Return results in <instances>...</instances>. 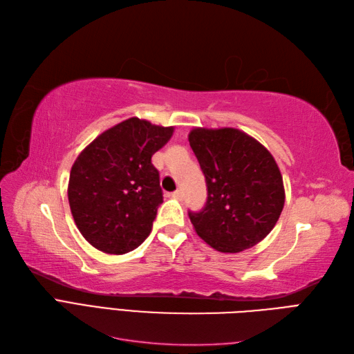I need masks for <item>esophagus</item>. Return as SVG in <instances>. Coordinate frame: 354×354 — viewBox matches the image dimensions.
Wrapping results in <instances>:
<instances>
[{
  "label": "esophagus",
  "mask_w": 354,
  "mask_h": 354,
  "mask_svg": "<svg viewBox=\"0 0 354 354\" xmlns=\"http://www.w3.org/2000/svg\"><path fill=\"white\" fill-rule=\"evenodd\" d=\"M170 196H172V197L176 198V200H180L182 197H184V192H182L180 189H176V191H174L172 194H170Z\"/></svg>",
  "instance_id": "34e87169"
}]
</instances>
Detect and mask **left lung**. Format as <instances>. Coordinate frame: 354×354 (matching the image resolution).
<instances>
[{"label":"left lung","instance_id":"8db88e82","mask_svg":"<svg viewBox=\"0 0 354 354\" xmlns=\"http://www.w3.org/2000/svg\"><path fill=\"white\" fill-rule=\"evenodd\" d=\"M188 141L207 185L206 206L188 213L198 236L221 253H239L260 243L285 203L275 158L235 128H196Z\"/></svg>","mask_w":354,"mask_h":354}]
</instances>
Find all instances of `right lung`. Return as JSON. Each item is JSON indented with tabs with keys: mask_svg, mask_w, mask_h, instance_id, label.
<instances>
[{
	"mask_svg": "<svg viewBox=\"0 0 354 354\" xmlns=\"http://www.w3.org/2000/svg\"><path fill=\"white\" fill-rule=\"evenodd\" d=\"M174 127L131 118L98 135L75 160L67 197L77 230L107 254L132 252L150 235L163 203L151 157Z\"/></svg>",
	"mask_w": 354,
	"mask_h": 354,
	"instance_id": "add662e5",
	"label": "right lung"
}]
</instances>
